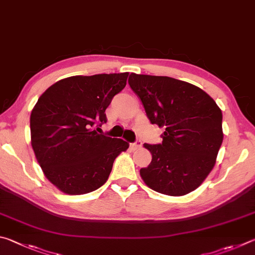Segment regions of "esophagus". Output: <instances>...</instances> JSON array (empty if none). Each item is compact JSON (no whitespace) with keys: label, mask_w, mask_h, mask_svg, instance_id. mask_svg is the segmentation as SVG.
<instances>
[{"label":"esophagus","mask_w":255,"mask_h":255,"mask_svg":"<svg viewBox=\"0 0 255 255\" xmlns=\"http://www.w3.org/2000/svg\"><path fill=\"white\" fill-rule=\"evenodd\" d=\"M142 146V141L141 140H136L134 143L131 144V149L132 150H136V149H140Z\"/></svg>","instance_id":"34e87169"}]
</instances>
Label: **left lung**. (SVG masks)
<instances>
[{
    "label": "left lung",
    "instance_id": "8db88e82",
    "mask_svg": "<svg viewBox=\"0 0 255 255\" xmlns=\"http://www.w3.org/2000/svg\"><path fill=\"white\" fill-rule=\"evenodd\" d=\"M152 124L163 128L162 143L144 144L152 154L140 175L145 185L169 196H184L203 184L223 142L222 111L202 88L167 76L128 77Z\"/></svg>",
    "mask_w": 255,
    "mask_h": 255
}]
</instances>
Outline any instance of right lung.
<instances>
[{"label":"right lung","mask_w":255,"mask_h":255,"mask_svg":"<svg viewBox=\"0 0 255 255\" xmlns=\"http://www.w3.org/2000/svg\"><path fill=\"white\" fill-rule=\"evenodd\" d=\"M128 76H71L51 85L34 105L31 145L44 176L62 193L98 189L109 179L115 158L128 150V142L104 135L100 128Z\"/></svg>","instance_id":"1"}]
</instances>
